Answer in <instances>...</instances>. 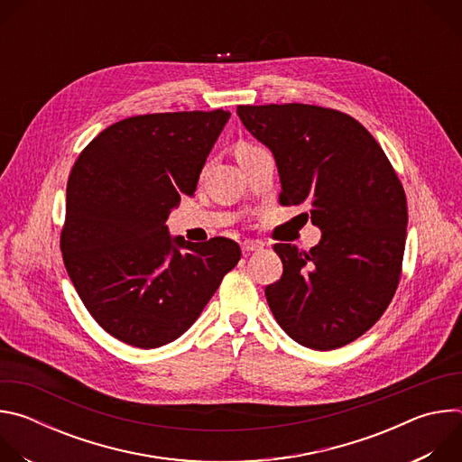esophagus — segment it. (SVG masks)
Returning <instances> with one entry per match:
<instances>
[{"mask_svg": "<svg viewBox=\"0 0 462 462\" xmlns=\"http://www.w3.org/2000/svg\"><path fill=\"white\" fill-rule=\"evenodd\" d=\"M261 248H263V245H261L259 241H252V239H246V241H243V243H241V250H243V254L257 252V250H261Z\"/></svg>", "mask_w": 462, "mask_h": 462, "instance_id": "34e87169", "label": "esophagus"}]
</instances>
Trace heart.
<instances>
[{
  "mask_svg": "<svg viewBox=\"0 0 462 462\" xmlns=\"http://www.w3.org/2000/svg\"><path fill=\"white\" fill-rule=\"evenodd\" d=\"M259 146H254V144H246V143H243V144H239L237 146V153H246V152H252V150H257Z\"/></svg>",
  "mask_w": 462,
  "mask_h": 462,
  "instance_id": "heart-1",
  "label": "heart"
}]
</instances>
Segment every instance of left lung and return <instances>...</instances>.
I'll use <instances>...</instances> for the list:
<instances>
[{"instance_id": "8db88e82", "label": "left lung", "mask_w": 462, "mask_h": 462, "mask_svg": "<svg viewBox=\"0 0 462 462\" xmlns=\"http://www.w3.org/2000/svg\"><path fill=\"white\" fill-rule=\"evenodd\" d=\"M274 153L283 207L303 205L321 239L309 252L276 243L283 274L269 307L298 344L331 351L360 338L399 287L408 203L402 182L353 116L309 104L237 106ZM309 217V214H305Z\"/></svg>"}]
</instances>
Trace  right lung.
I'll return each instance as SVG.
<instances>
[{"label":"right lung","instance_id":"right-lung-1","mask_svg":"<svg viewBox=\"0 0 462 462\" xmlns=\"http://www.w3.org/2000/svg\"><path fill=\"white\" fill-rule=\"evenodd\" d=\"M230 113L129 116L79 155L60 248L89 314L116 340L155 349L199 318L241 257L228 237L171 239L166 219L199 173Z\"/></svg>","mask_w":462,"mask_h":462}]
</instances>
